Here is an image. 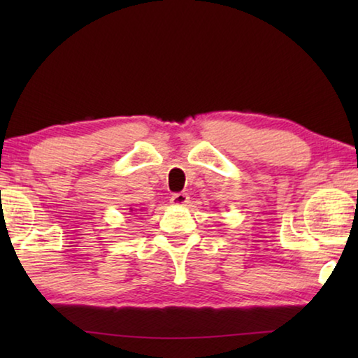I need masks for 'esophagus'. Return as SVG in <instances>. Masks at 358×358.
<instances>
[{"instance_id":"esophagus-1","label":"esophagus","mask_w":358,"mask_h":358,"mask_svg":"<svg viewBox=\"0 0 358 358\" xmlns=\"http://www.w3.org/2000/svg\"><path fill=\"white\" fill-rule=\"evenodd\" d=\"M171 202H172V205H175V207H183V205L189 202V196H187L186 192H177L172 196Z\"/></svg>"}]
</instances>
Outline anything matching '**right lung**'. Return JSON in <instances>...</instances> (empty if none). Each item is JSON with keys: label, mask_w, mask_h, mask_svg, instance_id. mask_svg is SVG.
Instances as JSON below:
<instances>
[{"label": "right lung", "mask_w": 358, "mask_h": 358, "mask_svg": "<svg viewBox=\"0 0 358 358\" xmlns=\"http://www.w3.org/2000/svg\"><path fill=\"white\" fill-rule=\"evenodd\" d=\"M131 211H132V208H131Z\"/></svg>", "instance_id": "right-lung-1"}]
</instances>
